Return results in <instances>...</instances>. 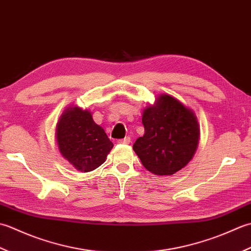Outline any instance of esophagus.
<instances>
[{
  "label": "esophagus",
  "mask_w": 251,
  "mask_h": 251,
  "mask_svg": "<svg viewBox=\"0 0 251 251\" xmlns=\"http://www.w3.org/2000/svg\"><path fill=\"white\" fill-rule=\"evenodd\" d=\"M130 142H131V139H130L129 136H126L125 139L118 141L119 144H130Z\"/></svg>",
  "instance_id": "obj_1"
}]
</instances>
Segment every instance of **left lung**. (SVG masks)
I'll return each mask as SVG.
<instances>
[{"instance_id":"1","label":"left lung","mask_w":251,"mask_h":251,"mask_svg":"<svg viewBox=\"0 0 251 251\" xmlns=\"http://www.w3.org/2000/svg\"><path fill=\"white\" fill-rule=\"evenodd\" d=\"M144 135L133 145L146 170L172 176L190 162L198 147L201 127L193 109L169 94H160L143 111Z\"/></svg>"}]
</instances>
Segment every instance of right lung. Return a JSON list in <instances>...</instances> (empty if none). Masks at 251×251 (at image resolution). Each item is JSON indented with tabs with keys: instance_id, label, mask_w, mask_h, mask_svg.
<instances>
[{
	"instance_id": "1",
	"label": "right lung",
	"mask_w": 251,
	"mask_h": 251,
	"mask_svg": "<svg viewBox=\"0 0 251 251\" xmlns=\"http://www.w3.org/2000/svg\"><path fill=\"white\" fill-rule=\"evenodd\" d=\"M55 139L60 155L81 172L95 170L114 147L92 112L79 106L65 108L56 125Z\"/></svg>"
}]
</instances>
